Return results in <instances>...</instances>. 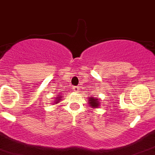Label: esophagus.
<instances>
[{
    "instance_id": "obj_1",
    "label": "esophagus",
    "mask_w": 155,
    "mask_h": 155,
    "mask_svg": "<svg viewBox=\"0 0 155 155\" xmlns=\"http://www.w3.org/2000/svg\"><path fill=\"white\" fill-rule=\"evenodd\" d=\"M73 89H74V92H78L79 90H80V89H79V87H78V86L74 87V88H73Z\"/></svg>"
}]
</instances>
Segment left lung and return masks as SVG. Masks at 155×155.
<instances>
[{
	"label": "left lung",
	"mask_w": 155,
	"mask_h": 155,
	"mask_svg": "<svg viewBox=\"0 0 155 155\" xmlns=\"http://www.w3.org/2000/svg\"><path fill=\"white\" fill-rule=\"evenodd\" d=\"M88 101H89L88 103H89V106H91L93 108H97L100 106V104H100L99 98H95L93 97H90Z\"/></svg>",
	"instance_id": "obj_1"
}]
</instances>
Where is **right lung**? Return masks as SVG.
Wrapping results in <instances>:
<instances>
[{
    "instance_id": "1",
    "label": "right lung",
    "mask_w": 155,
    "mask_h": 155,
    "mask_svg": "<svg viewBox=\"0 0 155 155\" xmlns=\"http://www.w3.org/2000/svg\"><path fill=\"white\" fill-rule=\"evenodd\" d=\"M62 96L61 95H58V96H57V97H56L55 98H54V101H53V104H58L59 103L60 101H62Z\"/></svg>"
}]
</instances>
